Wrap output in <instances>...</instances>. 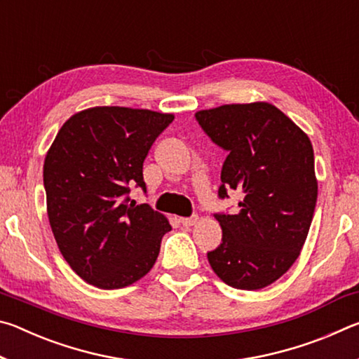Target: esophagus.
Instances as JSON below:
<instances>
[{
    "label": "esophagus",
    "mask_w": 359,
    "mask_h": 359,
    "mask_svg": "<svg viewBox=\"0 0 359 359\" xmlns=\"http://www.w3.org/2000/svg\"><path fill=\"white\" fill-rule=\"evenodd\" d=\"M196 222H198V215H193V217H184V218H180V223L184 224L185 228H190V226H193V224H196Z\"/></svg>",
    "instance_id": "34e87169"
}]
</instances>
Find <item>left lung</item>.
<instances>
[{
	"instance_id": "obj_1",
	"label": "left lung",
	"mask_w": 359,
	"mask_h": 359,
	"mask_svg": "<svg viewBox=\"0 0 359 359\" xmlns=\"http://www.w3.org/2000/svg\"><path fill=\"white\" fill-rule=\"evenodd\" d=\"M194 117L228 151L218 198H229L228 190L244 196L238 214H214L223 236L209 263L229 287L264 288L293 266L311 228L318 194L311 139L269 102L224 104Z\"/></svg>"
}]
</instances>
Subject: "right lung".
<instances>
[{
	"label": "right lung",
	"mask_w": 359,
	"mask_h": 359,
	"mask_svg": "<svg viewBox=\"0 0 359 359\" xmlns=\"http://www.w3.org/2000/svg\"><path fill=\"white\" fill-rule=\"evenodd\" d=\"M171 114L118 106L92 107L66 121L44 161L47 215L60 252L85 282L123 288L154 267L171 224L149 204L142 166Z\"/></svg>",
	"instance_id": "add662e5"
}]
</instances>
